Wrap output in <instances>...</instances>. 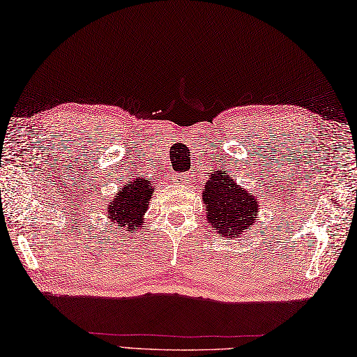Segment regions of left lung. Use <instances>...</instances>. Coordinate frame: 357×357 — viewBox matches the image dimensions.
I'll return each instance as SVG.
<instances>
[{
    "mask_svg": "<svg viewBox=\"0 0 357 357\" xmlns=\"http://www.w3.org/2000/svg\"><path fill=\"white\" fill-rule=\"evenodd\" d=\"M203 199L207 221L220 236H241L242 231L256 224L257 198L242 189L229 172L213 171L211 180L206 181Z\"/></svg>",
    "mask_w": 357,
    "mask_h": 357,
    "instance_id": "1",
    "label": "left lung"
}]
</instances>
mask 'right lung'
I'll return each instance as SVG.
<instances>
[{
	"label": "right lung",
	"mask_w": 357,
	"mask_h": 357,
	"mask_svg": "<svg viewBox=\"0 0 357 357\" xmlns=\"http://www.w3.org/2000/svg\"><path fill=\"white\" fill-rule=\"evenodd\" d=\"M153 189L146 178H136L110 202L109 218L113 225H121L128 230L144 227V215L151 199Z\"/></svg>",
	"instance_id": "right-lung-1"
}]
</instances>
